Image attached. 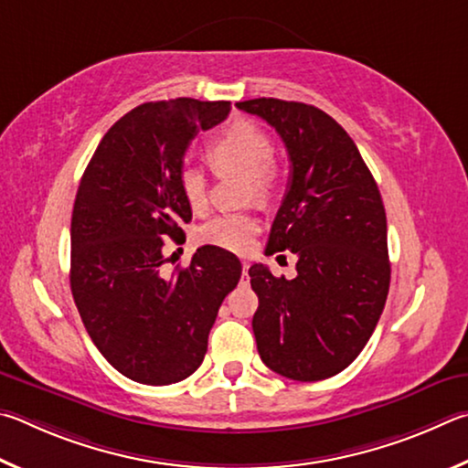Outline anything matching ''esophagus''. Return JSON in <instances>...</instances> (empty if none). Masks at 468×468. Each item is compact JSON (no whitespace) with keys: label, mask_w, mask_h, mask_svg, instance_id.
Returning <instances> with one entry per match:
<instances>
[{"label":"esophagus","mask_w":468,"mask_h":468,"mask_svg":"<svg viewBox=\"0 0 468 468\" xmlns=\"http://www.w3.org/2000/svg\"><path fill=\"white\" fill-rule=\"evenodd\" d=\"M249 263H247V261H244V263H242V275H244V280H249Z\"/></svg>","instance_id":"1"}]
</instances>
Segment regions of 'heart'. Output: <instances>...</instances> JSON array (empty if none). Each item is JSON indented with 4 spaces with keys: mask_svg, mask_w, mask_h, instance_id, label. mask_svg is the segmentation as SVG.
<instances>
[{
    "mask_svg": "<svg viewBox=\"0 0 468 468\" xmlns=\"http://www.w3.org/2000/svg\"><path fill=\"white\" fill-rule=\"evenodd\" d=\"M275 145L265 129L250 121H239L213 137L207 145V158L211 166L221 175L240 172L247 175L249 199L267 201L280 186L282 170L273 160ZM180 193L188 207L201 213L207 207V176L197 166H185L180 170ZM259 221L252 213H221L209 219L199 229V240L211 247L229 252L249 250L252 236L257 234Z\"/></svg>",
    "mask_w": 468,
    "mask_h": 468,
    "instance_id": "1",
    "label": "heart"
}]
</instances>
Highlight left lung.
I'll return each mask as SVG.
<instances>
[{"label": "left lung", "mask_w": 468, "mask_h": 468, "mask_svg": "<svg viewBox=\"0 0 468 468\" xmlns=\"http://www.w3.org/2000/svg\"><path fill=\"white\" fill-rule=\"evenodd\" d=\"M271 125L288 147L292 176L267 250L298 257L293 280L249 269L252 316L267 367L300 382L331 378L354 362L388 296L387 213L354 139L313 104L280 98L236 102Z\"/></svg>", "instance_id": "1"}]
</instances>
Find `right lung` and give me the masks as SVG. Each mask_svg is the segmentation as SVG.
<instances>
[{
    "instance_id": "right-lung-1",
    "label": "right lung",
    "mask_w": 468,
    "mask_h": 468,
    "mask_svg": "<svg viewBox=\"0 0 468 468\" xmlns=\"http://www.w3.org/2000/svg\"><path fill=\"white\" fill-rule=\"evenodd\" d=\"M229 102H145L106 131L80 180L71 216L73 302L90 339L114 370L162 387L201 366L218 310L242 265L224 249H197L162 273L164 236L193 218L180 193L191 139L224 121Z\"/></svg>"
}]
</instances>
